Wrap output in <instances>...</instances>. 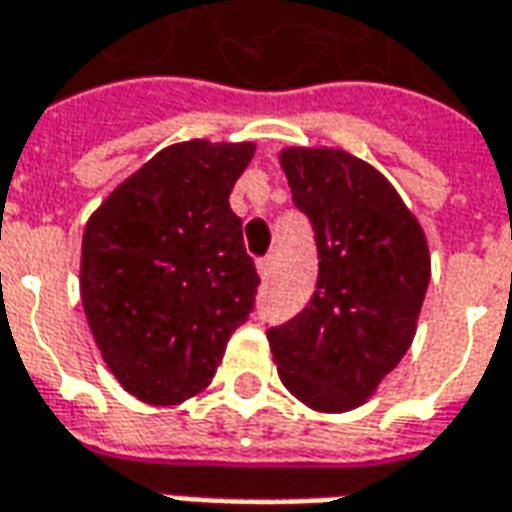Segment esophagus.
I'll use <instances>...</instances> for the list:
<instances>
[{"label": "esophagus", "mask_w": 512, "mask_h": 512, "mask_svg": "<svg viewBox=\"0 0 512 512\" xmlns=\"http://www.w3.org/2000/svg\"><path fill=\"white\" fill-rule=\"evenodd\" d=\"M271 271H274V255L263 257V260H257V274L263 279L271 277Z\"/></svg>", "instance_id": "1"}]
</instances>
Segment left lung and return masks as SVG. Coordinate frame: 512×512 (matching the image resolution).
<instances>
[{
    "label": "left lung",
    "instance_id": "left-lung-1",
    "mask_svg": "<svg viewBox=\"0 0 512 512\" xmlns=\"http://www.w3.org/2000/svg\"><path fill=\"white\" fill-rule=\"evenodd\" d=\"M279 164L315 227L318 285L268 345L290 395L343 414L376 395L417 334L428 238L395 186L348 150L285 147Z\"/></svg>",
    "mask_w": 512,
    "mask_h": 512
}]
</instances>
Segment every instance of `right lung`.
<instances>
[{
	"instance_id": "add662e5",
	"label": "right lung",
	"mask_w": 512,
	"mask_h": 512,
	"mask_svg": "<svg viewBox=\"0 0 512 512\" xmlns=\"http://www.w3.org/2000/svg\"><path fill=\"white\" fill-rule=\"evenodd\" d=\"M255 142L189 139L128 175L84 224L79 288L106 367L147 406L211 384L260 285L230 191Z\"/></svg>"
}]
</instances>
